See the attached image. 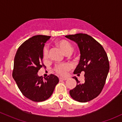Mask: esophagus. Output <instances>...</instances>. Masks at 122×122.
<instances>
[{
	"instance_id": "esophagus-1",
	"label": "esophagus",
	"mask_w": 122,
	"mask_h": 122,
	"mask_svg": "<svg viewBox=\"0 0 122 122\" xmlns=\"http://www.w3.org/2000/svg\"><path fill=\"white\" fill-rule=\"evenodd\" d=\"M60 81H65V80H66V78H63V77H60Z\"/></svg>"
}]
</instances>
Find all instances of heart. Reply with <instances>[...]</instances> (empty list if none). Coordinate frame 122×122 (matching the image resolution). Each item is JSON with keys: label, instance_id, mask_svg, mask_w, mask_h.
<instances>
[{"label": "heart", "instance_id": "heart-1", "mask_svg": "<svg viewBox=\"0 0 122 122\" xmlns=\"http://www.w3.org/2000/svg\"><path fill=\"white\" fill-rule=\"evenodd\" d=\"M57 45L65 54L69 52H72V46L69 41L65 40H61L57 42ZM48 58H49V49L47 46H45L43 49V58L45 60H47ZM69 67L70 66L68 64H60L56 65L55 67V71L60 75L64 76L65 75L66 72L69 69Z\"/></svg>", "mask_w": 122, "mask_h": 122}]
</instances>
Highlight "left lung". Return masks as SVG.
Instances as JSON below:
<instances>
[{
  "label": "left lung",
  "mask_w": 122,
  "mask_h": 122,
  "mask_svg": "<svg viewBox=\"0 0 122 122\" xmlns=\"http://www.w3.org/2000/svg\"><path fill=\"white\" fill-rule=\"evenodd\" d=\"M76 43L80 51V60L74 74L85 72V82L77 84L69 91L71 97L80 102H86L100 94L105 83L109 71L108 56L103 47L93 37L84 33L65 36Z\"/></svg>",
  "instance_id": "left-lung-1"
}]
</instances>
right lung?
Segmentation results:
<instances>
[{
    "mask_svg": "<svg viewBox=\"0 0 122 122\" xmlns=\"http://www.w3.org/2000/svg\"><path fill=\"white\" fill-rule=\"evenodd\" d=\"M50 36H33L24 41L17 51L14 61L13 77L22 94L35 102L50 98L58 77L51 74L43 79L37 74L43 66V48Z\"/></svg>",
    "mask_w": 122,
    "mask_h": 122,
    "instance_id": "1",
    "label": "right lung"
}]
</instances>
